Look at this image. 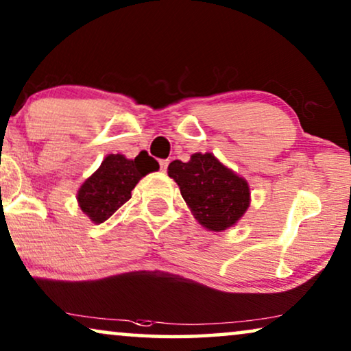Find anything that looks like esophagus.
<instances>
[{
    "mask_svg": "<svg viewBox=\"0 0 351 351\" xmlns=\"http://www.w3.org/2000/svg\"><path fill=\"white\" fill-rule=\"evenodd\" d=\"M160 166H161V171L166 172L167 166H169V160H161V161H160Z\"/></svg>",
    "mask_w": 351,
    "mask_h": 351,
    "instance_id": "obj_1",
    "label": "esophagus"
}]
</instances>
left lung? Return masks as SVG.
I'll use <instances>...</instances> for the list:
<instances>
[{
  "mask_svg": "<svg viewBox=\"0 0 351 351\" xmlns=\"http://www.w3.org/2000/svg\"><path fill=\"white\" fill-rule=\"evenodd\" d=\"M167 174L179 185L195 219L209 232L233 227L251 204L246 179L223 166L213 153H195L189 162L172 161Z\"/></svg>",
  "mask_w": 351,
  "mask_h": 351,
  "instance_id": "1",
  "label": "left lung"
}]
</instances>
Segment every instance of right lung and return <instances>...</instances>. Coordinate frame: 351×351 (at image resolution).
Instances as JSON below:
<instances>
[{
  "mask_svg": "<svg viewBox=\"0 0 351 351\" xmlns=\"http://www.w3.org/2000/svg\"><path fill=\"white\" fill-rule=\"evenodd\" d=\"M158 169V161L147 152H141L134 160L119 153L105 156L99 169L80 186L76 199L81 210L94 223L105 222L129 201L138 180Z\"/></svg>",
  "mask_w": 351,
  "mask_h": 351,
  "instance_id": "obj_1",
  "label": "right lung"
}]
</instances>
